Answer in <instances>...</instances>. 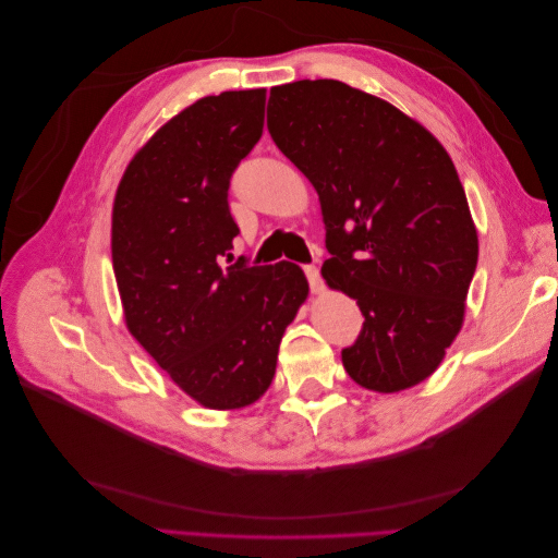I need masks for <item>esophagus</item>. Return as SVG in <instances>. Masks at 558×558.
Returning a JSON list of instances; mask_svg holds the SVG:
<instances>
[{
	"label": "esophagus",
	"instance_id": "34e87169",
	"mask_svg": "<svg viewBox=\"0 0 558 558\" xmlns=\"http://www.w3.org/2000/svg\"><path fill=\"white\" fill-rule=\"evenodd\" d=\"M305 275H307V281H310V289L312 293H324V279H320V272L316 265H305Z\"/></svg>",
	"mask_w": 558,
	"mask_h": 558
}]
</instances>
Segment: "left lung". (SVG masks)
<instances>
[{
	"label": "left lung",
	"mask_w": 558,
	"mask_h": 558,
	"mask_svg": "<svg viewBox=\"0 0 558 558\" xmlns=\"http://www.w3.org/2000/svg\"><path fill=\"white\" fill-rule=\"evenodd\" d=\"M267 130L318 193L330 258L320 275L356 300L349 377L396 393L430 377L459 335L477 230L442 144L393 105L342 81L269 90Z\"/></svg>",
	"instance_id": "1"
}]
</instances>
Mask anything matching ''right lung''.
Wrapping results in <instances>:
<instances>
[{"label":"right lung","instance_id":"1","mask_svg":"<svg viewBox=\"0 0 558 558\" xmlns=\"http://www.w3.org/2000/svg\"><path fill=\"white\" fill-rule=\"evenodd\" d=\"M265 90L197 99L165 123L118 183L111 258L125 324L209 410L256 402L310 283L293 263H232V172L258 144Z\"/></svg>","mask_w":558,"mask_h":558}]
</instances>
